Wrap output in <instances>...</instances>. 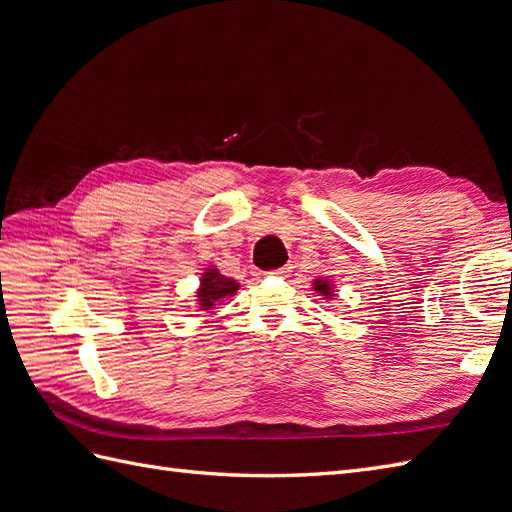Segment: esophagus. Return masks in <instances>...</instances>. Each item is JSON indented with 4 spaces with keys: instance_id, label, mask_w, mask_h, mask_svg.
<instances>
[{
    "instance_id": "obj_1",
    "label": "esophagus",
    "mask_w": 512,
    "mask_h": 512,
    "mask_svg": "<svg viewBox=\"0 0 512 512\" xmlns=\"http://www.w3.org/2000/svg\"><path fill=\"white\" fill-rule=\"evenodd\" d=\"M290 273H292V267H290V265H286V267H282V269L273 271V275H277V277H288Z\"/></svg>"
}]
</instances>
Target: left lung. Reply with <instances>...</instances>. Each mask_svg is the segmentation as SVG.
<instances>
[{"label": "left lung", "instance_id": "1", "mask_svg": "<svg viewBox=\"0 0 512 512\" xmlns=\"http://www.w3.org/2000/svg\"><path fill=\"white\" fill-rule=\"evenodd\" d=\"M314 290H316V292H320L324 299H331V297H333V284H331L329 280H324V277H316Z\"/></svg>", "mask_w": 512, "mask_h": 512}]
</instances>
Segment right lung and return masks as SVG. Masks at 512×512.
<instances>
[{
    "instance_id": "1",
    "label": "right lung",
    "mask_w": 512,
    "mask_h": 512,
    "mask_svg": "<svg viewBox=\"0 0 512 512\" xmlns=\"http://www.w3.org/2000/svg\"><path fill=\"white\" fill-rule=\"evenodd\" d=\"M237 290H239L237 280L222 275L215 267H209V269H205L203 280H200V288L196 292L198 307L205 309V312H209V309H213L224 299L232 297V294H235Z\"/></svg>"
}]
</instances>
